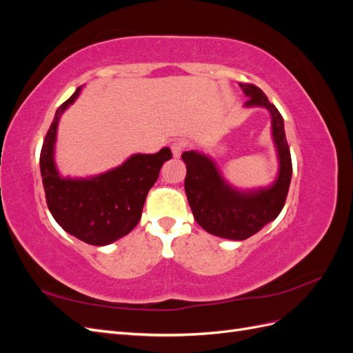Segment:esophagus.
I'll list each match as a JSON object with an SVG mask.
<instances>
[{
  "instance_id": "esophagus-1",
  "label": "esophagus",
  "mask_w": 353,
  "mask_h": 353,
  "mask_svg": "<svg viewBox=\"0 0 353 353\" xmlns=\"http://www.w3.org/2000/svg\"><path fill=\"white\" fill-rule=\"evenodd\" d=\"M185 147H187V141H184V140H175L174 143H172V145H170V150H172V154H174V157H181V154H183V152L185 150Z\"/></svg>"
}]
</instances>
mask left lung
I'll return each mask as SVG.
<instances>
[{"mask_svg": "<svg viewBox=\"0 0 353 353\" xmlns=\"http://www.w3.org/2000/svg\"><path fill=\"white\" fill-rule=\"evenodd\" d=\"M240 87L249 97L245 105H262L271 112L272 135L280 159L275 184L253 193H239L225 184L216 166L205 154L185 152L181 156L187 166L184 187L194 219L209 234L230 240L249 239L280 215L293 170L281 113L256 85L240 83Z\"/></svg>", "mask_w": 353, "mask_h": 353, "instance_id": "8db88e82", "label": "left lung"}]
</instances>
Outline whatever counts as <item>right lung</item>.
Masks as SVG:
<instances>
[{
    "instance_id": "1",
    "label": "right lung",
    "mask_w": 353,
    "mask_h": 353,
    "mask_svg": "<svg viewBox=\"0 0 353 353\" xmlns=\"http://www.w3.org/2000/svg\"><path fill=\"white\" fill-rule=\"evenodd\" d=\"M79 91L57 109L44 138L39 156L42 185L51 215L63 230L88 244L105 245L137 227L148 191L172 153L162 148L156 154H134L122 166L90 179L60 178L52 159L57 123Z\"/></svg>"
}]
</instances>
